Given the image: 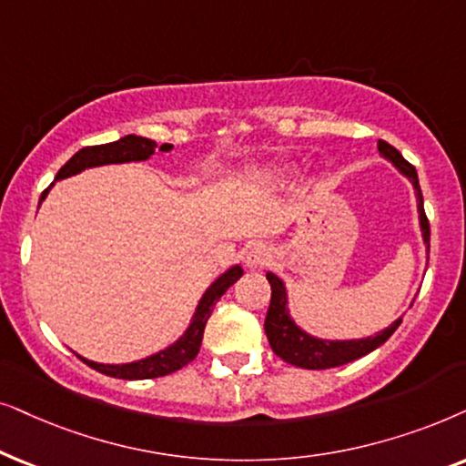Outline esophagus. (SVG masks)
<instances>
[{
    "label": "esophagus",
    "instance_id": "34e87169",
    "mask_svg": "<svg viewBox=\"0 0 466 466\" xmlns=\"http://www.w3.org/2000/svg\"><path fill=\"white\" fill-rule=\"evenodd\" d=\"M272 262V251L266 245H253L247 253V266L249 268H264Z\"/></svg>",
    "mask_w": 466,
    "mask_h": 466
}]
</instances>
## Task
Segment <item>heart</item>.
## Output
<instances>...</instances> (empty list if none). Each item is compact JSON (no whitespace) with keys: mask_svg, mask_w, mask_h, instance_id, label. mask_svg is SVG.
<instances>
[{"mask_svg":"<svg viewBox=\"0 0 466 466\" xmlns=\"http://www.w3.org/2000/svg\"><path fill=\"white\" fill-rule=\"evenodd\" d=\"M279 172H281V170H279Z\"/></svg>","mask_w":466,"mask_h":466,"instance_id":"1","label":"heart"}]
</instances>
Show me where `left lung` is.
<instances>
[{"label":"left lung","mask_w":466,"mask_h":466,"mask_svg":"<svg viewBox=\"0 0 466 466\" xmlns=\"http://www.w3.org/2000/svg\"><path fill=\"white\" fill-rule=\"evenodd\" d=\"M377 147H380V153L383 157L392 161L396 168H399L402 175L413 183L415 196H418L421 234H424L426 249L431 251V223H428V217L424 213V198H421L418 172H415L413 166L409 164V161L402 157L392 145H388L386 140H380V145ZM266 279H268L270 289H272L270 307L264 319L266 337H268L272 351H275L281 360H285L288 364H294V367L309 369V370L343 367V364H350L353 360L367 356V353L386 343L402 321V319H396L394 324L386 328L383 332L369 339H360V340H321V339L309 337V334L302 332L289 318L288 307H285L288 305V294H285L281 279L272 275V272H266Z\"/></svg>","instance_id":"obj_1"}]
</instances>
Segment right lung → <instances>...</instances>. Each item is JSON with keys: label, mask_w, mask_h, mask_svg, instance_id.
<instances>
[{"label": "right lung", "mask_w": 466, "mask_h": 466, "mask_svg": "<svg viewBox=\"0 0 466 466\" xmlns=\"http://www.w3.org/2000/svg\"><path fill=\"white\" fill-rule=\"evenodd\" d=\"M155 142L148 138H142V136H126V138L116 140V142H108V145H97V147H85L80 148L78 153H74L70 159L61 166V170L55 177V181L59 178L78 175L80 170L85 168H93V166H104V164H123V161H140L151 157L155 153ZM161 151H170L172 145H161ZM53 187V185H51ZM42 191L40 202L45 200L48 189ZM243 277V268L240 266H232L228 272L217 279V281L210 285L207 289V294L202 296L200 305L196 309L194 319L187 328V332L183 334L181 339L177 340L175 345H170L168 350L155 353L151 358L140 360V362H132V364H97V362H89V360L80 358L85 364H89L91 369H96L97 373L108 375V377H116V380H155V377H164V375H172L177 370H181L183 367H187L198 356L202 345V337H204V328H207V321L213 313V309L219 298L226 294L229 285H234L238 279Z\"/></svg>", "instance_id": "1"}]
</instances>
